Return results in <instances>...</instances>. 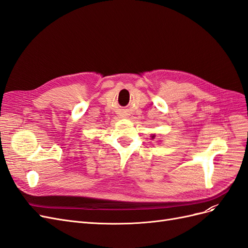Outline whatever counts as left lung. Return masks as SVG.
Listing matches in <instances>:
<instances>
[{"label":"left lung","mask_w":248,"mask_h":248,"mask_svg":"<svg viewBox=\"0 0 248 248\" xmlns=\"http://www.w3.org/2000/svg\"><path fill=\"white\" fill-rule=\"evenodd\" d=\"M152 138H154V137H152Z\"/></svg>","instance_id":"1"}]
</instances>
